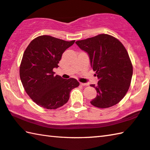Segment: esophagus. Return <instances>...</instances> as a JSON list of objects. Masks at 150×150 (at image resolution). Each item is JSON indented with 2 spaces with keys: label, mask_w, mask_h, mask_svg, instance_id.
<instances>
[{
  "label": "esophagus",
  "mask_w": 150,
  "mask_h": 150,
  "mask_svg": "<svg viewBox=\"0 0 150 150\" xmlns=\"http://www.w3.org/2000/svg\"><path fill=\"white\" fill-rule=\"evenodd\" d=\"M80 84H81V85H82V86H86L88 85V83H81Z\"/></svg>",
  "instance_id": "1"
}]
</instances>
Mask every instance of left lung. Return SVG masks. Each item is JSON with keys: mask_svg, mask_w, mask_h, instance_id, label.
Segmentation results:
<instances>
[{"mask_svg": "<svg viewBox=\"0 0 150 150\" xmlns=\"http://www.w3.org/2000/svg\"><path fill=\"white\" fill-rule=\"evenodd\" d=\"M89 55L91 67L98 78L97 96L91 103L98 108L116 105L125 97L131 83L133 68L123 45L111 35L100 34L75 42Z\"/></svg>", "mask_w": 150, "mask_h": 150, "instance_id": "8db88e82", "label": "left lung"}]
</instances>
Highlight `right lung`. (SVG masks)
Segmentation results:
<instances>
[{"label": "right lung", "instance_id": "obj_1", "mask_svg": "<svg viewBox=\"0 0 150 150\" xmlns=\"http://www.w3.org/2000/svg\"><path fill=\"white\" fill-rule=\"evenodd\" d=\"M75 41L41 35L33 40L24 52L20 67L21 81L26 93L40 107H62L69 100L71 91L79 85L75 79H64L53 71L62 54Z\"/></svg>", "mask_w": 150, "mask_h": 150}]
</instances>
